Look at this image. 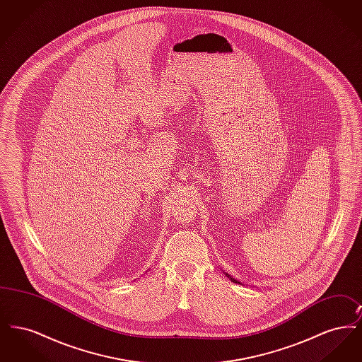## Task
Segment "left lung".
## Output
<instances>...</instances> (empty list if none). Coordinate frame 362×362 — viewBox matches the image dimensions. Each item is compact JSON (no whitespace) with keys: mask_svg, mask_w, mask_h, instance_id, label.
I'll return each instance as SVG.
<instances>
[{"mask_svg":"<svg viewBox=\"0 0 362 362\" xmlns=\"http://www.w3.org/2000/svg\"><path fill=\"white\" fill-rule=\"evenodd\" d=\"M225 276H228V278H229V279H230V281H232V282H235V284H240V282H239V281H238V279H235V278H232V276H229V274H228V273H225Z\"/></svg>","mask_w":362,"mask_h":362,"instance_id":"left-lung-1","label":"left lung"}]
</instances>
